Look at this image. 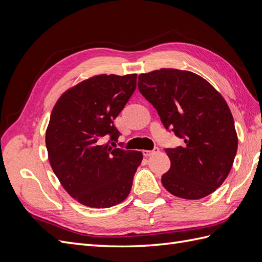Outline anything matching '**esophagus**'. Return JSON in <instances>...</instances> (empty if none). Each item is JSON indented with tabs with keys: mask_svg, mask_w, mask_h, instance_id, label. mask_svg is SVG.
Masks as SVG:
<instances>
[{
	"mask_svg": "<svg viewBox=\"0 0 262 262\" xmlns=\"http://www.w3.org/2000/svg\"><path fill=\"white\" fill-rule=\"evenodd\" d=\"M158 152H160V148H158V147H154L152 150H147V149L142 150V153H143V155H144L145 157H148V156H150V155H154V154H156V153H158Z\"/></svg>",
	"mask_w": 262,
	"mask_h": 262,
	"instance_id": "34e87169",
	"label": "esophagus"
}]
</instances>
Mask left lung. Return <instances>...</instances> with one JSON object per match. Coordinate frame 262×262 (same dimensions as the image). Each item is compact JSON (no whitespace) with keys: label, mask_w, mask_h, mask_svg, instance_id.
I'll list each match as a JSON object with an SVG mask.
<instances>
[{"label":"left lung","mask_w":262,"mask_h":262,"mask_svg":"<svg viewBox=\"0 0 262 262\" xmlns=\"http://www.w3.org/2000/svg\"><path fill=\"white\" fill-rule=\"evenodd\" d=\"M138 89L157 110L166 130L184 140L165 148L170 168L162 177L166 190L198 200L223 184L238 146L234 119L214 87L189 71L161 69L139 76Z\"/></svg>","instance_id":"left-lung-1"}]
</instances>
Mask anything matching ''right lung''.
I'll return each mask as SVG.
<instances>
[{
    "mask_svg": "<svg viewBox=\"0 0 262 262\" xmlns=\"http://www.w3.org/2000/svg\"><path fill=\"white\" fill-rule=\"evenodd\" d=\"M136 87L137 74L97 75L67 91L53 107L46 132L49 162L63 188L86 207H114L130 193L143 154L109 143L118 142L114 120Z\"/></svg>",
    "mask_w": 262,
    "mask_h": 262,
    "instance_id": "obj_1",
    "label": "right lung"
}]
</instances>
